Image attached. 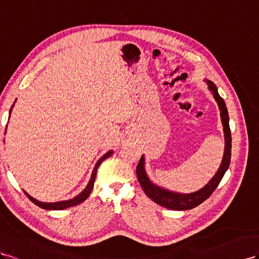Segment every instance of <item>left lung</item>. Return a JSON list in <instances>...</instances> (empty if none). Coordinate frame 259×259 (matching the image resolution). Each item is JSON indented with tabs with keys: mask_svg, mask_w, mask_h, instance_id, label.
<instances>
[{
	"mask_svg": "<svg viewBox=\"0 0 259 259\" xmlns=\"http://www.w3.org/2000/svg\"><path fill=\"white\" fill-rule=\"evenodd\" d=\"M207 81L208 89L212 92L213 99L218 103V106L220 109V117L221 121H223L224 125V132H225V153L223 161L218 169L216 175L212 177V179L206 184L204 188L198 190L193 193L189 194H182V193H175V192L168 191L166 189H162L156 184H154L147 177L144 168V156L142 155L141 159L139 160V164L137 166V176L138 180L141 184V187L144 191V193L149 196L153 202L156 204L164 206V207L172 210H188L196 207L199 204H202L204 201H206L211 194L212 192L216 190L218 184L220 183L221 179H223L224 175L228 170L229 165H230L231 160V131L230 127H229V114L227 110L226 103L224 99L220 97L217 91V87L215 83L211 82L209 80Z\"/></svg>",
	"mask_w": 259,
	"mask_h": 259,
	"instance_id": "obj_1",
	"label": "left lung"
}]
</instances>
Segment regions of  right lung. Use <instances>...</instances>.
Wrapping results in <instances>:
<instances>
[{"label": "right lung", "instance_id": "1", "mask_svg": "<svg viewBox=\"0 0 259 259\" xmlns=\"http://www.w3.org/2000/svg\"><path fill=\"white\" fill-rule=\"evenodd\" d=\"M13 106H14V104H13ZM13 106H12L11 109H10V115H11ZM5 131H6V130H5ZM112 154H113V151H108L106 154L103 155V156L98 160L97 164H95L94 169H93V171H92V175H91V179H90V181H89V183H88V186L85 187V189H84L82 192H81L80 194H78L77 196H75V197L71 198V199H68V201H62V202H55V203H43V202L36 201L35 198L31 197L30 195H29V194L27 193V192L24 191L25 194L27 195V197H28L29 199H30V201H31L33 204H35L36 206H39V207H41V208H43V209H49V210H62V209H65V208L71 207V206H76V205H78V204H80V203H82L83 201H85V199L88 198V196L90 195L91 191H92V189H93L94 181H95V177H97L98 168H99L100 165L102 164V161L104 160V159H106V158H108Z\"/></svg>", "mask_w": 259, "mask_h": 259}]
</instances>
